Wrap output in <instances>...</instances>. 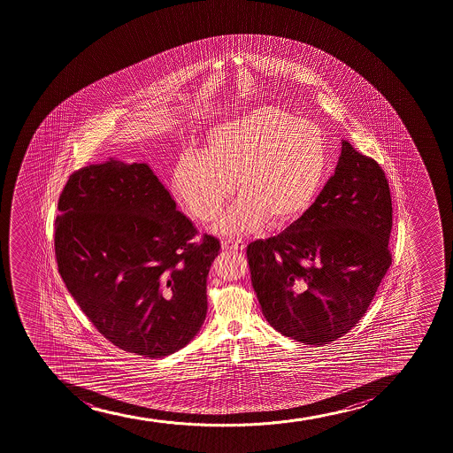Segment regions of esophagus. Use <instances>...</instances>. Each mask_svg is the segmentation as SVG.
I'll return each instance as SVG.
<instances>
[{"label": "esophagus", "mask_w": 453, "mask_h": 453, "mask_svg": "<svg viewBox=\"0 0 453 453\" xmlns=\"http://www.w3.org/2000/svg\"><path fill=\"white\" fill-rule=\"evenodd\" d=\"M244 247H245L244 239L229 238V239H224V241H223V249H226V250H234V251H238V250H244Z\"/></svg>", "instance_id": "34e87169"}]
</instances>
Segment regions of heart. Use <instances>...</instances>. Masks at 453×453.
<instances>
[{
	"label": "heart",
	"instance_id": "heart-1",
	"mask_svg": "<svg viewBox=\"0 0 453 453\" xmlns=\"http://www.w3.org/2000/svg\"><path fill=\"white\" fill-rule=\"evenodd\" d=\"M328 144L319 127L285 108L262 107L219 123L203 153L176 165L174 191L196 219L208 223L234 191L241 197L219 219L226 234H244L262 219L285 223L303 212L322 187Z\"/></svg>",
	"mask_w": 453,
	"mask_h": 453
}]
</instances>
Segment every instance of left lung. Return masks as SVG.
<instances>
[{
    "label": "left lung",
    "mask_w": 453,
    "mask_h": 453,
    "mask_svg": "<svg viewBox=\"0 0 453 453\" xmlns=\"http://www.w3.org/2000/svg\"><path fill=\"white\" fill-rule=\"evenodd\" d=\"M392 224L381 165L342 142L315 203L281 234L247 245L251 285L270 326L305 345L352 330L392 265Z\"/></svg>",
    "instance_id": "8db88e82"
}]
</instances>
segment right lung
Listing matches in <instances>:
<instances>
[{
	"label": "right lung",
	"mask_w": 453,
	"mask_h": 453,
	"mask_svg": "<svg viewBox=\"0 0 453 453\" xmlns=\"http://www.w3.org/2000/svg\"><path fill=\"white\" fill-rule=\"evenodd\" d=\"M54 230L57 266L82 313L112 345L159 358L206 318L219 241L176 211L148 164L114 157L67 179Z\"/></svg>",
	"instance_id": "obj_1"
}]
</instances>
